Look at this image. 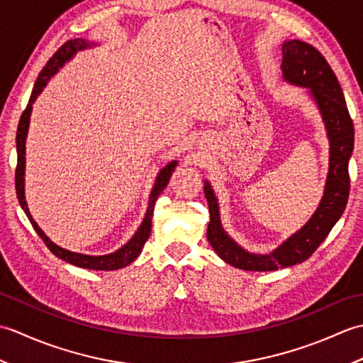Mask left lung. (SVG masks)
Here are the masks:
<instances>
[{
  "label": "left lung",
  "mask_w": 363,
  "mask_h": 363,
  "mask_svg": "<svg viewBox=\"0 0 363 363\" xmlns=\"http://www.w3.org/2000/svg\"><path fill=\"white\" fill-rule=\"evenodd\" d=\"M281 68L285 81L309 87L320 107L330 145L329 173L325 195L309 223L267 256L242 250L223 230L217 198L211 184L206 182L204 194L211 213L207 240L226 264L248 272H273L309 259L342 217L350 196L348 162L354 148V126L335 73L317 48L299 40L282 45Z\"/></svg>",
  "instance_id": "obj_1"
}]
</instances>
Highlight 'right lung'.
Instances as JSON below:
<instances>
[{"instance_id":"1","label":"right lung","mask_w":363,"mask_h":363,"mask_svg":"<svg viewBox=\"0 0 363 363\" xmlns=\"http://www.w3.org/2000/svg\"><path fill=\"white\" fill-rule=\"evenodd\" d=\"M90 46L89 42L84 40V38H73V40L65 42L60 48L52 54V57L46 62V65L42 68V72L38 73V78L34 84L33 94H30L29 103L26 106V109L23 111L20 121H18V129H17V168H15V190H17V198L18 203L21 206V209L25 211L26 217L29 218L30 225L35 229V233L40 235L43 243L48 246L50 251L57 256L59 259H62L68 264L81 267V268H89V269H106V272H111V269H118L129 265L130 262L137 259L138 254H140L145 242L148 240V237L151 234V223H152V212H154V204L157 201V196L162 194V190L165 189V186L169 181V176L174 172V167L177 162L173 160L169 162L168 165L160 169V173L157 174L156 184H154V189L151 191L150 196V203H148V211H146L145 220L138 228L137 233L130 240L121 246L118 251H115L112 254H107V256H87V254H79V252H72L67 251L64 248H60L56 243H52L48 237L45 235L43 230L37 226V223L33 220L29 213V209L25 201V142H26V134H28V128H29V115L30 109H33V103L35 101V98L42 94L43 87L46 86V82L50 81L51 76L56 73L60 67H62L68 59H70L76 51L84 50Z\"/></svg>"}]
</instances>
